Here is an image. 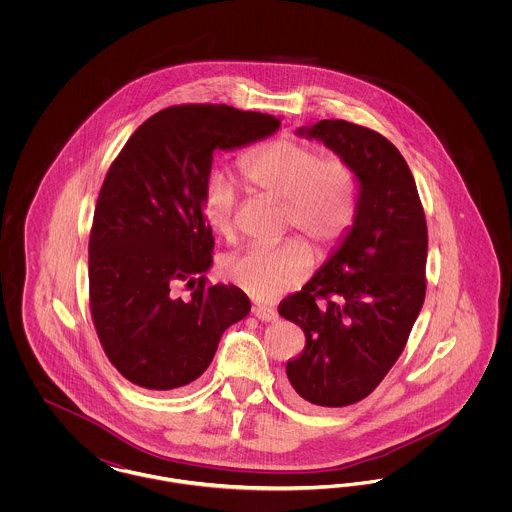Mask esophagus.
Returning <instances> with one entry per match:
<instances>
[{
	"mask_svg": "<svg viewBox=\"0 0 512 512\" xmlns=\"http://www.w3.org/2000/svg\"><path fill=\"white\" fill-rule=\"evenodd\" d=\"M253 315L259 318L261 322H274V320L278 318V313H276L274 309H270V307H263V305L253 307Z\"/></svg>",
	"mask_w": 512,
	"mask_h": 512,
	"instance_id": "esophagus-1",
	"label": "esophagus"
}]
</instances>
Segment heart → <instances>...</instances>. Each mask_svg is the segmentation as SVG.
Listing matches in <instances>:
<instances>
[{"label":"heart","mask_w":512,"mask_h":512,"mask_svg":"<svg viewBox=\"0 0 512 512\" xmlns=\"http://www.w3.org/2000/svg\"><path fill=\"white\" fill-rule=\"evenodd\" d=\"M247 182L261 194L286 201V220L318 251L338 244L357 213V188L349 167L336 157L322 159L317 146L282 136L253 149L242 161ZM238 192L222 172L205 180L203 217L222 238L234 232ZM305 245L288 240L268 247H245L222 263L224 276L255 299L270 301L292 292L311 272Z\"/></svg>","instance_id":"1"}]
</instances>
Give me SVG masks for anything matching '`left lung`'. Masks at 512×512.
<instances>
[{"label": "left lung", "instance_id": "obj_1", "mask_svg": "<svg viewBox=\"0 0 512 512\" xmlns=\"http://www.w3.org/2000/svg\"><path fill=\"white\" fill-rule=\"evenodd\" d=\"M295 134L332 149L359 194L340 245L278 307L305 332L286 374L303 401L347 407L376 390L405 349L426 295L428 228L413 172L382 134L328 119Z\"/></svg>", "mask_w": 512, "mask_h": 512}]
</instances>
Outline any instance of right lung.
I'll return each mask as SVG.
<instances>
[{"instance_id": "add662e5", "label": "right lung", "mask_w": 512, "mask_h": 512, "mask_svg": "<svg viewBox=\"0 0 512 512\" xmlns=\"http://www.w3.org/2000/svg\"><path fill=\"white\" fill-rule=\"evenodd\" d=\"M278 128L272 115L228 105L169 107L130 136L107 172L88 245L90 309L105 355L132 384L165 391L194 382L224 330L251 311L240 288L205 286L215 240L201 195L217 149Z\"/></svg>"}]
</instances>
